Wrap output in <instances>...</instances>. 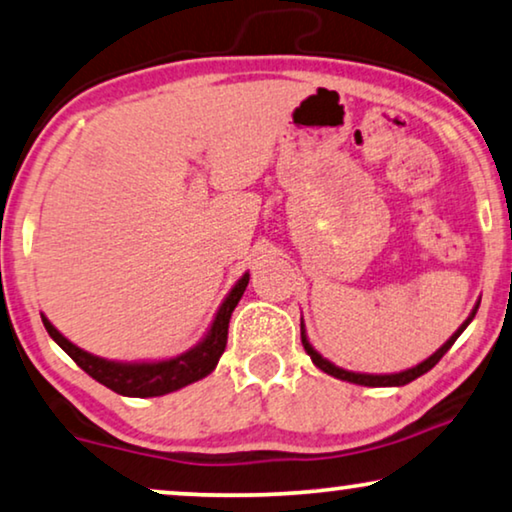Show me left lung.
I'll list each match as a JSON object with an SVG mask.
<instances>
[{
  "mask_svg": "<svg viewBox=\"0 0 512 512\" xmlns=\"http://www.w3.org/2000/svg\"><path fill=\"white\" fill-rule=\"evenodd\" d=\"M475 311H478V304H475V308L471 311V315L469 318H466L464 322H462V327H459L455 334H452L448 341H445L441 348H438L434 355L431 357H427L424 359V362H420L417 366H413V369H406V371H399V373H376V376H373V373H355V371H345V369H341V366H336V364H331L329 359H325L320 355L318 350L313 348L311 345V341H308V336H306V327H304V322H301V343H304V350L308 352V355H311V359H313V364L318 366L320 371H325V373H329V376H334V378H338V380H348V383H355V385H364V387H401V385H408L410 380H415V378H420L422 373H427L429 369H434V366L438 364V359H441L445 352H448L450 348H452V343L457 341L459 338V334H462V331L471 325V320L475 318Z\"/></svg>",
  "mask_w": 512,
  "mask_h": 512,
  "instance_id": "1",
  "label": "left lung"
}]
</instances>
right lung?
Masks as SVG:
<instances>
[{"mask_svg": "<svg viewBox=\"0 0 512 512\" xmlns=\"http://www.w3.org/2000/svg\"><path fill=\"white\" fill-rule=\"evenodd\" d=\"M250 280V273H243V276L236 280V285L229 290V294L222 301L218 313L208 327L206 336L190 348L183 355H176L171 359H160V362H113V359H104L92 355V352H85L64 338L60 331H57L46 315H41L43 327L50 334V338L60 345V348L67 352V355L74 359V362L81 366V369L109 387V390L122 394V397H162V394L176 392L185 385L197 383V380L206 378L215 366H218V359L222 357L227 345V329H229V318H232L236 304H239L243 292H246Z\"/></svg>", "mask_w": 512, "mask_h": 512, "instance_id": "obj_1", "label": "right lung"}]
</instances>
